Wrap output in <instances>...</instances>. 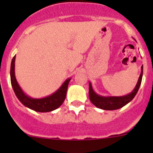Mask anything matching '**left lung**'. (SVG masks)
I'll list each match as a JSON object with an SVG mask.
<instances>
[{
    "label": "left lung",
    "instance_id": "8db88e82",
    "mask_svg": "<svg viewBox=\"0 0 153 153\" xmlns=\"http://www.w3.org/2000/svg\"><path fill=\"white\" fill-rule=\"evenodd\" d=\"M141 69V74H140V77H139L134 90H132L129 94L123 96V97H102V96H100L93 91L91 83H89V97H90V100L92 103L97 108L105 109V110L118 109L126 105L128 102H130L132 99L134 98L139 90L140 85H141L143 73V66H142Z\"/></svg>",
    "mask_w": 153,
    "mask_h": 153
}]
</instances>
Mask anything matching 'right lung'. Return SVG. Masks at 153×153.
Wrapping results in <instances>:
<instances>
[{"label": "right lung", "instance_id": "1", "mask_svg": "<svg viewBox=\"0 0 153 153\" xmlns=\"http://www.w3.org/2000/svg\"><path fill=\"white\" fill-rule=\"evenodd\" d=\"M14 62H15V56L12 59L11 65H10V82L13 91L22 104L34 111L41 112V113L53 111L61 106L66 98L69 82L71 79L70 78L66 79L63 85L55 93H53L52 95L41 99L31 98L23 92L17 83L15 77V72H14V68H15Z\"/></svg>", "mask_w": 153, "mask_h": 153}]
</instances>
